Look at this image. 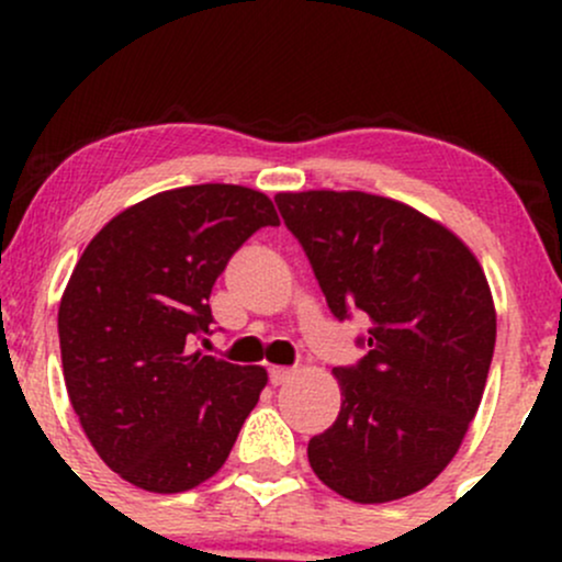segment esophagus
<instances>
[{
  "instance_id": "obj_1",
  "label": "esophagus",
  "mask_w": 562,
  "mask_h": 562,
  "mask_svg": "<svg viewBox=\"0 0 562 562\" xmlns=\"http://www.w3.org/2000/svg\"><path fill=\"white\" fill-rule=\"evenodd\" d=\"M293 375H295V367H269V380H272V385L288 383Z\"/></svg>"
}]
</instances>
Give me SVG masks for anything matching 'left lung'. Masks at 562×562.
<instances>
[{
    "label": "left lung",
    "instance_id": "8db88e82",
    "mask_svg": "<svg viewBox=\"0 0 562 562\" xmlns=\"http://www.w3.org/2000/svg\"><path fill=\"white\" fill-rule=\"evenodd\" d=\"M274 203L333 317L370 319L364 357L333 367L344 404L308 441V465L362 505L420 492L457 454L486 389L496 314L481 263L396 200L308 190Z\"/></svg>",
    "mask_w": 562,
    "mask_h": 562
}]
</instances>
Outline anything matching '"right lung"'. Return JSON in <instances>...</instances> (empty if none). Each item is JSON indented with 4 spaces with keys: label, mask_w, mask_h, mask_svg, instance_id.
I'll list each match as a JSON object with an SVG mask.
<instances>
[{
    "label": "right lung",
    "mask_w": 562,
    "mask_h": 562,
    "mask_svg": "<svg viewBox=\"0 0 562 562\" xmlns=\"http://www.w3.org/2000/svg\"><path fill=\"white\" fill-rule=\"evenodd\" d=\"M280 227L263 192L192 184L97 232L57 312L66 389L121 479L177 494L216 473L267 385L263 367L192 351L214 333L216 277L254 232Z\"/></svg>",
    "instance_id": "obj_1"
}]
</instances>
